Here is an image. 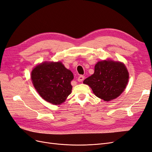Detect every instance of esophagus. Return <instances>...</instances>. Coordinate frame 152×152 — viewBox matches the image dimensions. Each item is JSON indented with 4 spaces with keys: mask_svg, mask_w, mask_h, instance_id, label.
<instances>
[{
    "mask_svg": "<svg viewBox=\"0 0 152 152\" xmlns=\"http://www.w3.org/2000/svg\"><path fill=\"white\" fill-rule=\"evenodd\" d=\"M84 76H83V75H80L79 77V78H78V81L79 82H82V81H83L84 80Z\"/></svg>",
    "mask_w": 152,
    "mask_h": 152,
    "instance_id": "34e87169",
    "label": "esophagus"
}]
</instances>
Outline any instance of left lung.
Returning <instances> with one entry per match:
<instances>
[{
    "label": "left lung",
    "instance_id": "8db88e82",
    "mask_svg": "<svg viewBox=\"0 0 152 152\" xmlns=\"http://www.w3.org/2000/svg\"><path fill=\"white\" fill-rule=\"evenodd\" d=\"M128 79L129 73L123 63L102 61L95 65L94 74L83 82L91 87L97 97L109 102L121 94Z\"/></svg>",
    "mask_w": 152,
    "mask_h": 152
}]
</instances>
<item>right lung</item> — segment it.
Instances as JSON below:
<instances>
[{
    "label": "right lung",
    "mask_w": 152,
    "mask_h": 152,
    "mask_svg": "<svg viewBox=\"0 0 152 152\" xmlns=\"http://www.w3.org/2000/svg\"><path fill=\"white\" fill-rule=\"evenodd\" d=\"M34 87L47 102L60 104L71 94L72 72L61 62H44L37 66L31 73Z\"/></svg>",
    "instance_id": "add662e5"
}]
</instances>
